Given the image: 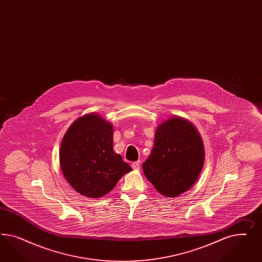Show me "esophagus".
<instances>
[{
	"instance_id": "1",
	"label": "esophagus",
	"mask_w": 262,
	"mask_h": 262,
	"mask_svg": "<svg viewBox=\"0 0 262 262\" xmlns=\"http://www.w3.org/2000/svg\"><path fill=\"white\" fill-rule=\"evenodd\" d=\"M140 164H141L140 160H138V161H135V162H133L132 167H133V169H135V170H138V169H140Z\"/></svg>"
}]
</instances>
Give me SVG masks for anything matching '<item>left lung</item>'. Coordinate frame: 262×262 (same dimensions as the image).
I'll return each mask as SVG.
<instances>
[{"mask_svg":"<svg viewBox=\"0 0 262 262\" xmlns=\"http://www.w3.org/2000/svg\"><path fill=\"white\" fill-rule=\"evenodd\" d=\"M204 160V146L197 129L186 120L173 117L158 127L154 148L142 168L159 193L177 197L197 181Z\"/></svg>","mask_w":262,"mask_h":262,"instance_id":"8db88e82","label":"left lung"}]
</instances>
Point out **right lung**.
Here are the masks:
<instances>
[{
    "label": "right lung",
    "mask_w": 262,
    "mask_h": 262,
    "mask_svg": "<svg viewBox=\"0 0 262 262\" xmlns=\"http://www.w3.org/2000/svg\"><path fill=\"white\" fill-rule=\"evenodd\" d=\"M60 166L72 187L89 198L103 197L132 171L113 151L112 125L97 114L84 115L69 127L61 142Z\"/></svg>",
    "instance_id": "add662e5"
}]
</instances>
